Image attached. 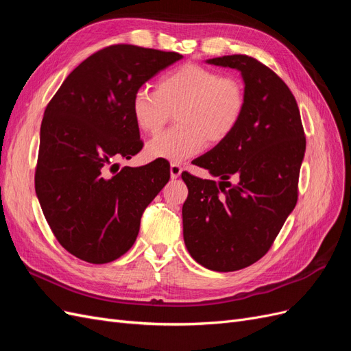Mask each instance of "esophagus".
Returning a JSON list of instances; mask_svg holds the SVG:
<instances>
[{
	"label": "esophagus",
	"mask_w": 351,
	"mask_h": 351,
	"mask_svg": "<svg viewBox=\"0 0 351 351\" xmlns=\"http://www.w3.org/2000/svg\"><path fill=\"white\" fill-rule=\"evenodd\" d=\"M182 171H183V168H182V165H180V164L173 162L171 165H169V174H171L173 180L178 178L180 176H182Z\"/></svg>",
	"instance_id": "1"
}]
</instances>
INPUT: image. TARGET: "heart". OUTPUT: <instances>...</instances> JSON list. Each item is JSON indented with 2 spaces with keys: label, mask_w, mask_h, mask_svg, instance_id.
I'll use <instances>...</instances> for the list:
<instances>
[{
  "label": "heart",
  "mask_w": 351,
  "mask_h": 351,
  "mask_svg": "<svg viewBox=\"0 0 351 351\" xmlns=\"http://www.w3.org/2000/svg\"><path fill=\"white\" fill-rule=\"evenodd\" d=\"M246 108L243 84L199 64H183L159 77L156 89H137L132 101L136 125L155 136L176 112L177 125L146 147L152 159L183 162L204 151L206 141L224 142L234 133Z\"/></svg>",
  "instance_id": "b5f03b06"
}]
</instances>
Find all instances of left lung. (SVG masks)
Wrapping results in <instances>:
<instances>
[{
  "label": "left lung",
  "instance_id": "1",
  "mask_svg": "<svg viewBox=\"0 0 351 351\" xmlns=\"http://www.w3.org/2000/svg\"><path fill=\"white\" fill-rule=\"evenodd\" d=\"M206 62L241 73L246 108L234 133L193 161L219 182L182 174L183 237L202 267L231 272L259 261L294 209L306 137L295 98L271 69L240 54Z\"/></svg>",
  "mask_w": 351,
  "mask_h": 351
}]
</instances>
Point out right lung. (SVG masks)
I'll use <instances>...</instances> for the list:
<instances>
[{
  "label": "right lung",
  "instance_id": "1",
  "mask_svg": "<svg viewBox=\"0 0 351 351\" xmlns=\"http://www.w3.org/2000/svg\"><path fill=\"white\" fill-rule=\"evenodd\" d=\"M177 52L111 45L74 69L47 105L40 124L35 190L58 243L89 263L129 250L146 206L169 180V164L123 167L142 149L132 101Z\"/></svg>",
  "mask_w": 351,
  "mask_h": 351
}]
</instances>
